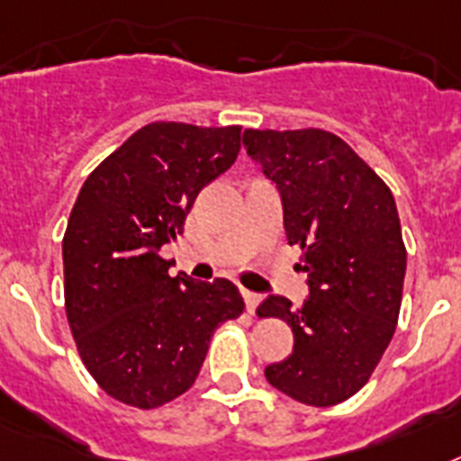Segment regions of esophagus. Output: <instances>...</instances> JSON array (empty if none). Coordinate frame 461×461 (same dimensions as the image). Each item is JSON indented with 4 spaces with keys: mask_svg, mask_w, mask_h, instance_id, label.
<instances>
[{
    "mask_svg": "<svg viewBox=\"0 0 461 461\" xmlns=\"http://www.w3.org/2000/svg\"><path fill=\"white\" fill-rule=\"evenodd\" d=\"M242 296H245L247 311H249V313H254V311H257V306H258V302H261V296L254 294V292H249V290H242Z\"/></svg>",
    "mask_w": 461,
    "mask_h": 461,
    "instance_id": "esophagus-1",
    "label": "esophagus"
}]
</instances>
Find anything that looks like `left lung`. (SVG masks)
<instances>
[{"mask_svg": "<svg viewBox=\"0 0 461 461\" xmlns=\"http://www.w3.org/2000/svg\"><path fill=\"white\" fill-rule=\"evenodd\" d=\"M247 155L276 184L290 245H302L308 299L266 296L261 318L292 327L294 348L266 367L277 391L330 408L363 389L395 332L405 245L389 185L322 129H245Z\"/></svg>", "mask_w": 461, "mask_h": 461, "instance_id": "obj_1", "label": "left lung"}]
</instances>
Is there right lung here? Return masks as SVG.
<instances>
[{"label":"right lung","mask_w":461,"mask_h":461,"mask_svg":"<svg viewBox=\"0 0 461 461\" xmlns=\"http://www.w3.org/2000/svg\"><path fill=\"white\" fill-rule=\"evenodd\" d=\"M242 127L153 122L103 159L63 238L66 313L96 384L153 410L193 386L221 322L245 311L226 277H171L159 247L184 233L197 193L233 165Z\"/></svg>","instance_id":"obj_1"}]
</instances>
